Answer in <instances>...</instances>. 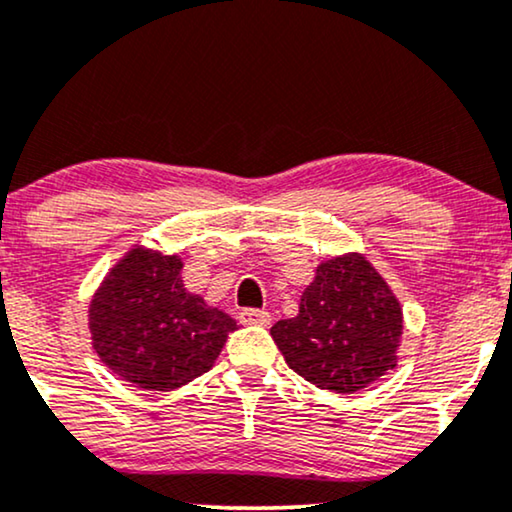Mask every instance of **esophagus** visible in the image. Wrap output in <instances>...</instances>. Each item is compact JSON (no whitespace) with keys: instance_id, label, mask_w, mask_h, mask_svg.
<instances>
[{"instance_id":"esophagus-1","label":"esophagus","mask_w":512,"mask_h":512,"mask_svg":"<svg viewBox=\"0 0 512 512\" xmlns=\"http://www.w3.org/2000/svg\"><path fill=\"white\" fill-rule=\"evenodd\" d=\"M238 321L245 323V326H269L271 321V314L267 309H243L241 314H238Z\"/></svg>"}]
</instances>
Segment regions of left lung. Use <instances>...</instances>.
<instances>
[{
	"label": "left lung",
	"mask_w": 512,
	"mask_h": 512,
	"mask_svg": "<svg viewBox=\"0 0 512 512\" xmlns=\"http://www.w3.org/2000/svg\"><path fill=\"white\" fill-rule=\"evenodd\" d=\"M401 331V304L385 278L364 255L347 252L316 267L300 312L276 321L271 338L304 380L352 394L397 366Z\"/></svg>",
	"instance_id": "8db88e82"
}]
</instances>
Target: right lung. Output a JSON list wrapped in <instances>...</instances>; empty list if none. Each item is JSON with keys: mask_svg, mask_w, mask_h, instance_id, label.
Returning a JSON list of instances; mask_svg holds the SVG:
<instances>
[{"mask_svg": "<svg viewBox=\"0 0 512 512\" xmlns=\"http://www.w3.org/2000/svg\"><path fill=\"white\" fill-rule=\"evenodd\" d=\"M179 255L132 248L89 304L99 359L141 390L167 392L208 373L236 321L181 281Z\"/></svg>", "mask_w": 512, "mask_h": 512, "instance_id": "obj_1", "label": "right lung"}]
</instances>
